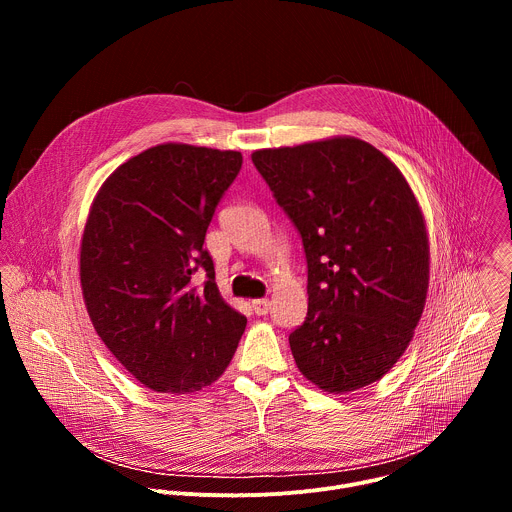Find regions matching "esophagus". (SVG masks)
Segmentation results:
<instances>
[{
    "instance_id": "34e87169",
    "label": "esophagus",
    "mask_w": 512,
    "mask_h": 512,
    "mask_svg": "<svg viewBox=\"0 0 512 512\" xmlns=\"http://www.w3.org/2000/svg\"><path fill=\"white\" fill-rule=\"evenodd\" d=\"M253 310L257 316H265L271 310V302L269 300H253Z\"/></svg>"
}]
</instances>
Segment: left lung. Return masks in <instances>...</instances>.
Here are the masks:
<instances>
[{"mask_svg":"<svg viewBox=\"0 0 512 512\" xmlns=\"http://www.w3.org/2000/svg\"><path fill=\"white\" fill-rule=\"evenodd\" d=\"M302 235L308 316L289 334L300 373L326 393L383 379L425 308L429 237L401 170L350 135L251 154Z\"/></svg>","mask_w":512,"mask_h":512,"instance_id":"8db88e82","label":"left lung"}]
</instances>
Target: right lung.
<instances>
[{
  "instance_id": "obj_1",
  "label": "right lung",
  "mask_w": 512,
  "mask_h": 512,
  "mask_svg": "<svg viewBox=\"0 0 512 512\" xmlns=\"http://www.w3.org/2000/svg\"><path fill=\"white\" fill-rule=\"evenodd\" d=\"M241 152L160 143L121 164L99 188L81 239L89 318L143 387L186 395L225 373L247 318L214 283L202 247ZM202 268L207 283L191 285Z\"/></svg>"
}]
</instances>
